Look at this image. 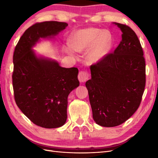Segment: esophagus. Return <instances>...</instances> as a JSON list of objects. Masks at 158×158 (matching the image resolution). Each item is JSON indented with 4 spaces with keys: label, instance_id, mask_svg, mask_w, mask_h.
Wrapping results in <instances>:
<instances>
[{
    "label": "esophagus",
    "instance_id": "esophagus-1",
    "mask_svg": "<svg viewBox=\"0 0 158 158\" xmlns=\"http://www.w3.org/2000/svg\"><path fill=\"white\" fill-rule=\"evenodd\" d=\"M89 79V75L86 71L79 72L78 75V79L81 83H84Z\"/></svg>",
    "mask_w": 158,
    "mask_h": 158
}]
</instances>
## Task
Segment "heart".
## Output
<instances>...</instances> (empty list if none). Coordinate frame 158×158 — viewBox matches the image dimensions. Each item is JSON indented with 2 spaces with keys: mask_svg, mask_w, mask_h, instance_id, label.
Listing matches in <instances>:
<instances>
[{
  "mask_svg": "<svg viewBox=\"0 0 158 158\" xmlns=\"http://www.w3.org/2000/svg\"><path fill=\"white\" fill-rule=\"evenodd\" d=\"M112 41V35L107 30L101 31L96 28L81 29L72 33L69 38V47L64 50L70 55L73 51L86 53V61L94 64L101 61L108 53Z\"/></svg>",
  "mask_w": 158,
  "mask_h": 158,
  "instance_id": "obj_1",
  "label": "heart"
}]
</instances>
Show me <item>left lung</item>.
<instances>
[{
    "label": "left lung",
    "mask_w": 158,
    "mask_h": 158,
    "mask_svg": "<svg viewBox=\"0 0 158 158\" xmlns=\"http://www.w3.org/2000/svg\"><path fill=\"white\" fill-rule=\"evenodd\" d=\"M122 40L113 53L90 66L85 83L92 116L98 125L115 127L128 119L139 108L145 87V61L136 33L115 23Z\"/></svg>",
    "instance_id": "obj_1"
}]
</instances>
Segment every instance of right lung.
Wrapping results in <instances>:
<instances>
[{
  "label": "right lung",
  "instance_id": "add662e5",
  "mask_svg": "<svg viewBox=\"0 0 158 158\" xmlns=\"http://www.w3.org/2000/svg\"><path fill=\"white\" fill-rule=\"evenodd\" d=\"M67 26L56 21L35 23L19 39L13 54L15 102L32 122L45 128H56L66 123L68 96L79 85V70L60 66L33 48L41 39L54 40Z\"/></svg>",
  "mask_w": 158,
  "mask_h": 158
}]
</instances>
